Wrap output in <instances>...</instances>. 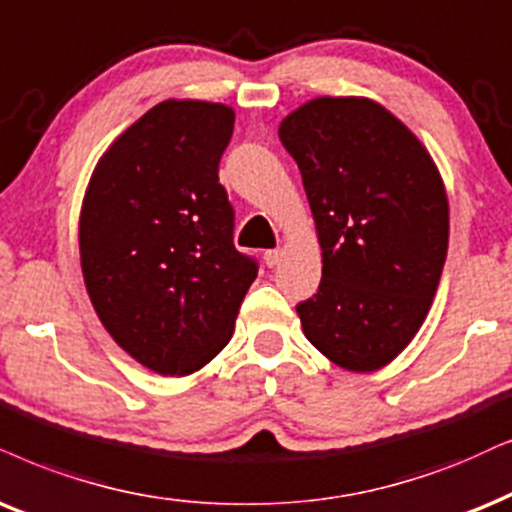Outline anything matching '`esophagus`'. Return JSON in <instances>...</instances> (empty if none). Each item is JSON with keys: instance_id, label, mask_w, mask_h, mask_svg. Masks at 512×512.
I'll return each instance as SVG.
<instances>
[{"instance_id": "obj_1", "label": "esophagus", "mask_w": 512, "mask_h": 512, "mask_svg": "<svg viewBox=\"0 0 512 512\" xmlns=\"http://www.w3.org/2000/svg\"><path fill=\"white\" fill-rule=\"evenodd\" d=\"M278 262H281V250H267V252H264V264H267V267H276Z\"/></svg>"}]
</instances>
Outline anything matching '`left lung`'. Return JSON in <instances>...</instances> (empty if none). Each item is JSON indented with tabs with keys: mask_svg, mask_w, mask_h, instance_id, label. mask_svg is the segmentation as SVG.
Wrapping results in <instances>:
<instances>
[{
	"mask_svg": "<svg viewBox=\"0 0 512 512\" xmlns=\"http://www.w3.org/2000/svg\"><path fill=\"white\" fill-rule=\"evenodd\" d=\"M319 236V293L302 331L347 371L390 364L430 312L449 245V200L428 148L364 96H319L283 118Z\"/></svg>",
	"mask_w": 512,
	"mask_h": 512,
	"instance_id": "left-lung-1",
	"label": "left lung"
}]
</instances>
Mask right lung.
Here are the masks:
<instances>
[{"instance_id":"add662e5","label":"right lung","mask_w":512,"mask_h":512,"mask_svg":"<svg viewBox=\"0 0 512 512\" xmlns=\"http://www.w3.org/2000/svg\"><path fill=\"white\" fill-rule=\"evenodd\" d=\"M234 120L224 103H158L101 155L84 193L89 300L111 338L160 375L210 364L257 278V262L234 248L217 174Z\"/></svg>"}]
</instances>
